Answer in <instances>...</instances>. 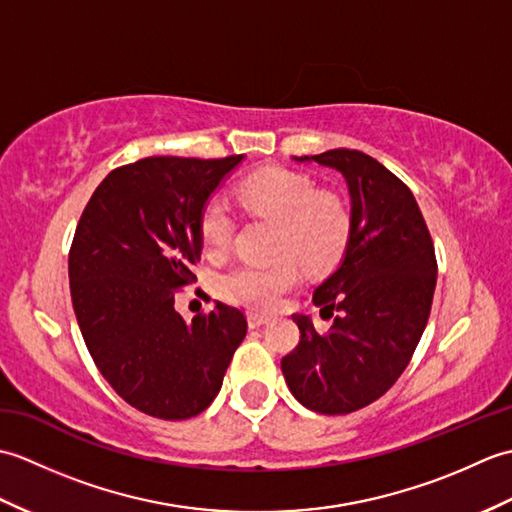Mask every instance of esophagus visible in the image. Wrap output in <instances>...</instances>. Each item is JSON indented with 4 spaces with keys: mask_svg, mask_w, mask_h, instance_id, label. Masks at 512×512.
<instances>
[{
    "mask_svg": "<svg viewBox=\"0 0 512 512\" xmlns=\"http://www.w3.org/2000/svg\"><path fill=\"white\" fill-rule=\"evenodd\" d=\"M270 319V314H266V312H257V310H250L248 312V323H250V328H262V325H266Z\"/></svg>",
    "mask_w": 512,
    "mask_h": 512,
    "instance_id": "1",
    "label": "esophagus"
}]
</instances>
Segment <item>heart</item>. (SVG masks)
I'll return each instance as SVG.
<instances>
[{"label":"heart","instance_id":"obj_1","mask_svg":"<svg viewBox=\"0 0 512 512\" xmlns=\"http://www.w3.org/2000/svg\"><path fill=\"white\" fill-rule=\"evenodd\" d=\"M242 200L257 211L281 220L277 233L279 259L244 262L220 279L228 301L250 308L275 306L299 279L297 262L308 268L332 264L350 235V211L341 195L319 191L308 173L286 167L259 169L242 182ZM235 233V215L222 195L206 200L200 213V235L209 250H226Z\"/></svg>","mask_w":512,"mask_h":512}]
</instances>
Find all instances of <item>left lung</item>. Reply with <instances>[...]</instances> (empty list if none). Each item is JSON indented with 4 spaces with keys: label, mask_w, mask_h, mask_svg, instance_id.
Listing matches in <instances>:
<instances>
[{
    "label": "left lung",
    "mask_w": 512,
    "mask_h": 512,
    "mask_svg": "<svg viewBox=\"0 0 512 512\" xmlns=\"http://www.w3.org/2000/svg\"><path fill=\"white\" fill-rule=\"evenodd\" d=\"M297 162L343 173L352 217L345 253L314 290L328 332L308 314H292L299 345L281 372L303 407L339 416L378 400L405 372L427 328L436 290V250L413 193L372 156L330 149Z\"/></svg>",
    "instance_id": "obj_1"
}]
</instances>
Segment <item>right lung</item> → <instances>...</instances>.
Listing matches in <instances>:
<instances>
[{
    "label": "right lung",
    "instance_id": "right-lung-1",
    "mask_svg": "<svg viewBox=\"0 0 512 512\" xmlns=\"http://www.w3.org/2000/svg\"><path fill=\"white\" fill-rule=\"evenodd\" d=\"M244 156H151L114 169L76 226L68 273L83 341L129 405L187 420L211 405L246 336L242 310L215 303L191 321L176 292L195 281L200 213Z\"/></svg>",
    "mask_w": 512,
    "mask_h": 512
}]
</instances>
